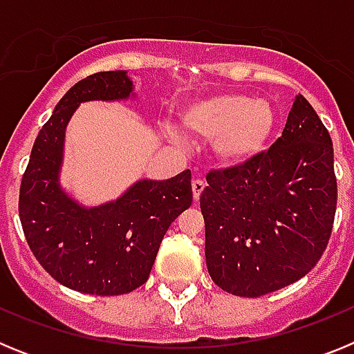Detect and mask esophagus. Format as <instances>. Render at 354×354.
Here are the masks:
<instances>
[{
  "instance_id": "1",
  "label": "esophagus",
  "mask_w": 354,
  "mask_h": 354,
  "mask_svg": "<svg viewBox=\"0 0 354 354\" xmlns=\"http://www.w3.org/2000/svg\"><path fill=\"white\" fill-rule=\"evenodd\" d=\"M192 187H193V196H195V200H198L200 195H202V192H204L205 183H204V180L195 179V180H193V183H192Z\"/></svg>"
}]
</instances>
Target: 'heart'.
Listing matches in <instances>:
<instances>
[{
  "instance_id": "1",
  "label": "heart",
  "mask_w": 354,
  "mask_h": 354,
  "mask_svg": "<svg viewBox=\"0 0 354 354\" xmlns=\"http://www.w3.org/2000/svg\"><path fill=\"white\" fill-rule=\"evenodd\" d=\"M187 133L211 138L212 154L221 165L241 167L264 154L278 124L274 106L245 93H214L187 102L180 111ZM171 138L177 133L171 131Z\"/></svg>"
}]
</instances>
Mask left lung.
I'll use <instances>...</instances> for the list:
<instances>
[{
  "instance_id": "1",
  "label": "left lung",
  "mask_w": 354,
  "mask_h": 354,
  "mask_svg": "<svg viewBox=\"0 0 354 354\" xmlns=\"http://www.w3.org/2000/svg\"><path fill=\"white\" fill-rule=\"evenodd\" d=\"M200 209L207 271L227 292L259 298L314 270L333 228L337 179L330 133L305 97L268 152L209 171Z\"/></svg>"
}]
</instances>
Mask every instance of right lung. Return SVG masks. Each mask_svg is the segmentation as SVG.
<instances>
[{"mask_svg":"<svg viewBox=\"0 0 354 354\" xmlns=\"http://www.w3.org/2000/svg\"><path fill=\"white\" fill-rule=\"evenodd\" d=\"M131 93L126 71L77 81L40 129L21 180L19 218L28 246L56 282L77 292L118 296L143 286L168 227L193 202L189 170L167 180H138L99 207H83L60 187L65 129L77 106Z\"/></svg>","mask_w":354,"mask_h":354,"instance_id":"obj_1","label":"right lung"}]
</instances>
